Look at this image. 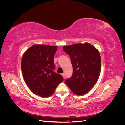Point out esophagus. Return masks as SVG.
Listing matches in <instances>:
<instances>
[{"instance_id": "esophagus-1", "label": "esophagus", "mask_w": 125, "mask_h": 125, "mask_svg": "<svg viewBox=\"0 0 125 125\" xmlns=\"http://www.w3.org/2000/svg\"><path fill=\"white\" fill-rule=\"evenodd\" d=\"M62 76L63 77V78L65 79V73H62Z\"/></svg>"}]
</instances>
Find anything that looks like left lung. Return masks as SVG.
<instances>
[{
    "mask_svg": "<svg viewBox=\"0 0 125 125\" xmlns=\"http://www.w3.org/2000/svg\"><path fill=\"white\" fill-rule=\"evenodd\" d=\"M70 56L73 66L72 76L65 83L77 95L88 93L99 78L101 59L100 52L90 44H78L63 46Z\"/></svg>",
    "mask_w": 125,
    "mask_h": 125,
    "instance_id": "1",
    "label": "left lung"
}]
</instances>
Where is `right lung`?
Returning <instances> with one entry per match:
<instances>
[{
  "mask_svg": "<svg viewBox=\"0 0 125 125\" xmlns=\"http://www.w3.org/2000/svg\"><path fill=\"white\" fill-rule=\"evenodd\" d=\"M57 49V46L34 45L23 56L22 74L29 88L36 95L50 96L63 80L62 75L54 71V58Z\"/></svg>",
  "mask_w": 125,
  "mask_h": 125,
  "instance_id": "right-lung-1",
  "label": "right lung"
}]
</instances>
